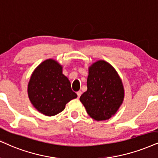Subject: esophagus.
<instances>
[{
	"instance_id": "1",
	"label": "esophagus",
	"mask_w": 158,
	"mask_h": 158,
	"mask_svg": "<svg viewBox=\"0 0 158 158\" xmlns=\"http://www.w3.org/2000/svg\"><path fill=\"white\" fill-rule=\"evenodd\" d=\"M77 94L78 98H80V96H81V91H78V92H77Z\"/></svg>"
}]
</instances>
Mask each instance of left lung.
Listing matches in <instances>:
<instances>
[{
  "instance_id": "8db88e82",
  "label": "left lung",
  "mask_w": 158,
  "mask_h": 158,
  "mask_svg": "<svg viewBox=\"0 0 158 158\" xmlns=\"http://www.w3.org/2000/svg\"><path fill=\"white\" fill-rule=\"evenodd\" d=\"M87 90L80 101L92 118L97 121L109 119L123 101V82L116 70L104 60H98L89 68Z\"/></svg>"
}]
</instances>
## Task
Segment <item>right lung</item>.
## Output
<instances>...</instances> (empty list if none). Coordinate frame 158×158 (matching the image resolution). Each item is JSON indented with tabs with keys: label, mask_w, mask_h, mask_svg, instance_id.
<instances>
[{
	"label": "right lung",
	"mask_w": 158,
	"mask_h": 158,
	"mask_svg": "<svg viewBox=\"0 0 158 158\" xmlns=\"http://www.w3.org/2000/svg\"><path fill=\"white\" fill-rule=\"evenodd\" d=\"M27 93L33 106L47 116L61 112L68 102L77 98L69 79L63 74L62 66L52 59L44 61L35 69Z\"/></svg>",
	"instance_id": "add662e5"
}]
</instances>
